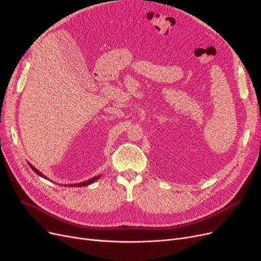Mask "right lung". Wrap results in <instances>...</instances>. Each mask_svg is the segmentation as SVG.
Masks as SVG:
<instances>
[{
	"mask_svg": "<svg viewBox=\"0 0 261 261\" xmlns=\"http://www.w3.org/2000/svg\"><path fill=\"white\" fill-rule=\"evenodd\" d=\"M30 166H31V168L33 169V171L34 172H35L37 175H39V176H41V177H43V178H46V177H44L39 171H38V169H36L35 167H34V166H32L31 164H30ZM100 176H97V177H94V178H92V179H89V180H87V181H85V182H81V184H75V185H70V187H84V186H87V185H90V184H92V182H94V181H96L98 178H99Z\"/></svg>",
	"mask_w": 261,
	"mask_h": 261,
	"instance_id": "1",
	"label": "right lung"
}]
</instances>
